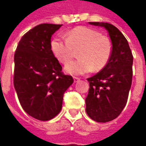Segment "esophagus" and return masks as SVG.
Here are the masks:
<instances>
[{
	"mask_svg": "<svg viewBox=\"0 0 146 146\" xmlns=\"http://www.w3.org/2000/svg\"><path fill=\"white\" fill-rule=\"evenodd\" d=\"M73 79H74V82L76 83V82H78L80 80V78H78V77H73Z\"/></svg>",
	"mask_w": 146,
	"mask_h": 146,
	"instance_id": "34e87169",
	"label": "esophagus"
}]
</instances>
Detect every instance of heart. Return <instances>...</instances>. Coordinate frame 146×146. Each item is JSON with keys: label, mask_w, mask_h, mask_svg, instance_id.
Segmentation results:
<instances>
[{"label": "heart", "mask_w": 146, "mask_h": 146, "mask_svg": "<svg viewBox=\"0 0 146 146\" xmlns=\"http://www.w3.org/2000/svg\"><path fill=\"white\" fill-rule=\"evenodd\" d=\"M113 49L109 37L87 27H78L66 36H58L51 42V50L60 62L66 64L79 50L80 59L66 65L64 70L71 76H83L104 68L111 57Z\"/></svg>", "instance_id": "1"}]
</instances>
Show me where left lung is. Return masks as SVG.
<instances>
[{
	"mask_svg": "<svg viewBox=\"0 0 146 146\" xmlns=\"http://www.w3.org/2000/svg\"><path fill=\"white\" fill-rule=\"evenodd\" d=\"M88 23L104 27L113 45L107 65L87 79L86 112L94 121L106 123L117 118L126 106L132 85L133 56L127 39L116 27L107 23Z\"/></svg>",
	"mask_w": 146,
	"mask_h": 146,
	"instance_id": "8db88e82",
	"label": "left lung"
}]
</instances>
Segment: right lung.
Instances as JSON below:
<instances>
[{"mask_svg":"<svg viewBox=\"0 0 146 146\" xmlns=\"http://www.w3.org/2000/svg\"><path fill=\"white\" fill-rule=\"evenodd\" d=\"M62 25L43 23L21 38L14 53V85L27 114L41 121L60 112L73 78L62 72L51 50V36Z\"/></svg>","mask_w":146,"mask_h":146,"instance_id":"right-lung-1","label":"right lung"}]
</instances>
